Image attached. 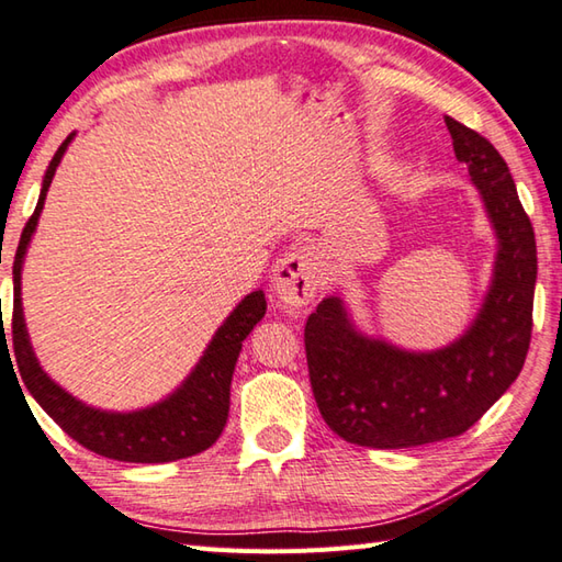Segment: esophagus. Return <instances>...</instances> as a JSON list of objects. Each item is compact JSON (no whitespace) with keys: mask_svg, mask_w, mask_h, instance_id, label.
<instances>
[{"mask_svg":"<svg viewBox=\"0 0 562 562\" xmlns=\"http://www.w3.org/2000/svg\"><path fill=\"white\" fill-rule=\"evenodd\" d=\"M323 283L325 269L311 247H293L291 251H285L271 273V291L289 308L308 305Z\"/></svg>","mask_w":562,"mask_h":562,"instance_id":"esophagus-1","label":"esophagus"}]
</instances>
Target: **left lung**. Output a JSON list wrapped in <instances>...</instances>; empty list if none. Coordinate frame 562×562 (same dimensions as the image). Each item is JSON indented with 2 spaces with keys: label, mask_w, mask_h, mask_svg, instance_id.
<instances>
[{
  "label": "left lung",
  "mask_w": 562,
  "mask_h": 562,
  "mask_svg": "<svg viewBox=\"0 0 562 562\" xmlns=\"http://www.w3.org/2000/svg\"><path fill=\"white\" fill-rule=\"evenodd\" d=\"M446 124L496 239L477 315L438 349H406L364 333L342 295H327L305 323L321 416L362 448L398 450L462 436L514 384L531 342L538 273L531 220L499 151L452 116Z\"/></svg>",
  "instance_id": "1"
}]
</instances>
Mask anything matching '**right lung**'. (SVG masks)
Masks as SVG:
<instances>
[{"instance_id":"1","label":"right lung","mask_w":562,"mask_h":562,"mask_svg":"<svg viewBox=\"0 0 562 562\" xmlns=\"http://www.w3.org/2000/svg\"><path fill=\"white\" fill-rule=\"evenodd\" d=\"M72 139H76V132L66 136V142L58 146V151L50 158L44 183H41L36 210L26 222L24 232H21L14 257L12 335L21 381L26 384L29 394L36 398V404L72 440H78L82 448L102 454V458L144 464L190 458V454H198L213 446L222 428H225L229 413L232 374H235L241 342L247 340L254 325L267 313V299H263L261 289L247 293L235 305V311L222 321L213 340L207 342L205 352L200 355L188 376L171 394H166L151 406L134 411L98 408L85 404V401L63 389L58 381H53L46 374V369L41 367L26 330L24 303H21V271H24V259L38 227V217L44 213L50 181ZM4 337L7 335H2V340Z\"/></svg>"}]
</instances>
